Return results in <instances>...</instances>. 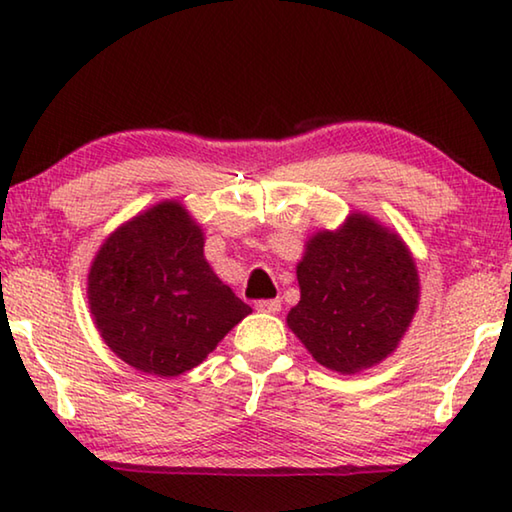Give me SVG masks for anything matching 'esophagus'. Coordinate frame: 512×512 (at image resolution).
I'll list each match as a JSON object with an SVG mask.
<instances>
[{"label":"esophagus","instance_id":"1","mask_svg":"<svg viewBox=\"0 0 512 512\" xmlns=\"http://www.w3.org/2000/svg\"><path fill=\"white\" fill-rule=\"evenodd\" d=\"M280 307H282L280 298H273V300H257V302H255V309H257V311H264V314H277V311H280Z\"/></svg>","mask_w":512,"mask_h":512}]
</instances>
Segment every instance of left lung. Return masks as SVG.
<instances>
[{"instance_id": "obj_1", "label": "left lung", "mask_w": 512, "mask_h": 512, "mask_svg": "<svg viewBox=\"0 0 512 512\" xmlns=\"http://www.w3.org/2000/svg\"><path fill=\"white\" fill-rule=\"evenodd\" d=\"M298 284L300 302L287 323L320 366L341 375L386 359L420 296L418 271L402 239L363 214L309 241Z\"/></svg>"}]
</instances>
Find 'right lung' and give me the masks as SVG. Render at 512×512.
I'll return each instance as SVG.
<instances>
[{
  "label": "right lung",
  "mask_w": 512,
  "mask_h": 512,
  "mask_svg": "<svg viewBox=\"0 0 512 512\" xmlns=\"http://www.w3.org/2000/svg\"><path fill=\"white\" fill-rule=\"evenodd\" d=\"M88 298L103 341L158 377L192 370L250 311L203 257V232L180 203L135 216L101 246Z\"/></svg>",
  "instance_id": "obj_1"
}]
</instances>
